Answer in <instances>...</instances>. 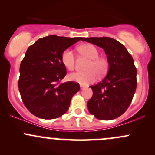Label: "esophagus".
<instances>
[{
  "mask_svg": "<svg viewBox=\"0 0 155 155\" xmlns=\"http://www.w3.org/2000/svg\"><path fill=\"white\" fill-rule=\"evenodd\" d=\"M80 88H81V90H83V89L85 88V87L83 86V85H80Z\"/></svg>",
  "mask_w": 155,
  "mask_h": 155,
  "instance_id": "obj_1",
  "label": "esophagus"
}]
</instances>
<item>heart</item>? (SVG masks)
<instances>
[{
    "mask_svg": "<svg viewBox=\"0 0 155 155\" xmlns=\"http://www.w3.org/2000/svg\"><path fill=\"white\" fill-rule=\"evenodd\" d=\"M79 51L81 54L90 59L87 66V71L74 72L69 74L71 81H75L81 85H86L93 82L97 79V75L103 76L107 72L108 61L105 58H98L99 51L95 46L86 44L80 46ZM61 61L68 70L73 71L75 65V54L71 49H65L62 54Z\"/></svg>",
    "mask_w": 155,
    "mask_h": 155,
    "instance_id": "heart-1",
    "label": "heart"
}]
</instances>
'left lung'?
I'll list each match as a JSON object with an SVG mask.
<instances>
[{
	"instance_id": "1",
	"label": "left lung",
	"mask_w": 155,
	"mask_h": 155,
	"mask_svg": "<svg viewBox=\"0 0 155 155\" xmlns=\"http://www.w3.org/2000/svg\"><path fill=\"white\" fill-rule=\"evenodd\" d=\"M104 49L108 63L106 77L90 86L93 94L87 102L91 114L101 120H111L129 107L137 86V71L130 54L118 41L109 37L83 38Z\"/></svg>"
}]
</instances>
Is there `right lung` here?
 I'll use <instances>...</instances> for the list:
<instances>
[{
  "label": "right lung",
  "instance_id": "obj_1",
  "mask_svg": "<svg viewBox=\"0 0 155 155\" xmlns=\"http://www.w3.org/2000/svg\"><path fill=\"white\" fill-rule=\"evenodd\" d=\"M83 39L51 35L28 47L20 64L18 86L25 106L35 117L52 120L68 111L80 87L74 81L59 84L66 75L61 57L65 49Z\"/></svg>",
  "mask_w": 155,
  "mask_h": 155
}]
</instances>
